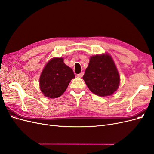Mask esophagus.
Segmentation results:
<instances>
[{"label":"esophagus","mask_w":154,"mask_h":154,"mask_svg":"<svg viewBox=\"0 0 154 154\" xmlns=\"http://www.w3.org/2000/svg\"><path fill=\"white\" fill-rule=\"evenodd\" d=\"M83 74H84V73H83V72H80V74H77V76H78V77H82L83 76Z\"/></svg>","instance_id":"esophagus-1"}]
</instances>
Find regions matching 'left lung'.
Segmentation results:
<instances>
[{
  "label": "left lung",
  "instance_id": "left-lung-1",
  "mask_svg": "<svg viewBox=\"0 0 154 154\" xmlns=\"http://www.w3.org/2000/svg\"><path fill=\"white\" fill-rule=\"evenodd\" d=\"M83 79L92 93L101 97L112 94L120 82L114 60L106 53L91 57Z\"/></svg>",
  "mask_w": 154,
  "mask_h": 154
}]
</instances>
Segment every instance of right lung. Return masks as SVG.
Returning <instances> with one entry per match:
<instances>
[{"label": "right lung", "mask_w": 154, "mask_h": 154, "mask_svg": "<svg viewBox=\"0 0 154 154\" xmlns=\"http://www.w3.org/2000/svg\"><path fill=\"white\" fill-rule=\"evenodd\" d=\"M75 78L71 68L62 58H53L45 65L40 77V88L45 97L57 98L66 91L72 79Z\"/></svg>", "instance_id": "right-lung-1"}]
</instances>
